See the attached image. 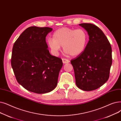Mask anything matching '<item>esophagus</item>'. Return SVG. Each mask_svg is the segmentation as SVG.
<instances>
[{
    "label": "esophagus",
    "mask_w": 121,
    "mask_h": 121,
    "mask_svg": "<svg viewBox=\"0 0 121 121\" xmlns=\"http://www.w3.org/2000/svg\"><path fill=\"white\" fill-rule=\"evenodd\" d=\"M62 62L64 63V64H67V63L69 62V60L68 59H66L65 58L62 59Z\"/></svg>",
    "instance_id": "obj_1"
}]
</instances>
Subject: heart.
<instances>
[{"label":"heart","instance_id":"obj_1","mask_svg":"<svg viewBox=\"0 0 121 121\" xmlns=\"http://www.w3.org/2000/svg\"><path fill=\"white\" fill-rule=\"evenodd\" d=\"M88 40V33L83 28L74 30L65 27L56 30L53 34V39H49L47 42L54 53L58 52L61 46L65 53L75 56L84 51Z\"/></svg>","mask_w":121,"mask_h":121}]
</instances>
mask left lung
Here are the masks:
<instances>
[{"label":"left lung","mask_w":121,"mask_h":121,"mask_svg":"<svg viewBox=\"0 0 121 121\" xmlns=\"http://www.w3.org/2000/svg\"><path fill=\"white\" fill-rule=\"evenodd\" d=\"M88 32L89 40L83 52L71 60L76 84L83 91L96 90L105 83L111 66L112 48L105 34L95 25L79 24Z\"/></svg>","instance_id":"1"}]
</instances>
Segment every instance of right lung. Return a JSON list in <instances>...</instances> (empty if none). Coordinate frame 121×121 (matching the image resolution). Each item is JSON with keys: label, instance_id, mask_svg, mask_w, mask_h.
Listing matches in <instances>:
<instances>
[{"label": "right lung", "instance_id": "right-lung-1", "mask_svg": "<svg viewBox=\"0 0 121 121\" xmlns=\"http://www.w3.org/2000/svg\"><path fill=\"white\" fill-rule=\"evenodd\" d=\"M52 30L48 27H29L13 45L11 66L17 81L33 93H49L57 84L62 60L50 54L46 42Z\"/></svg>", "mask_w": 121, "mask_h": 121}]
</instances>
